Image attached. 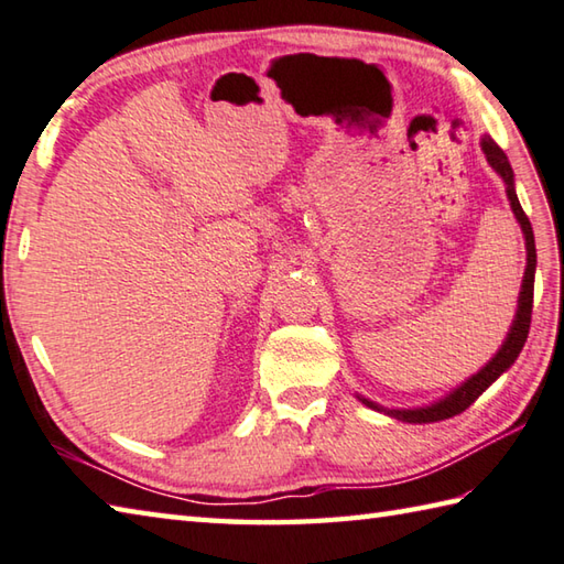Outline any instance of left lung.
<instances>
[{
    "label": "left lung",
    "mask_w": 564,
    "mask_h": 564,
    "mask_svg": "<svg viewBox=\"0 0 564 564\" xmlns=\"http://www.w3.org/2000/svg\"><path fill=\"white\" fill-rule=\"evenodd\" d=\"M480 148L486 152V160L490 162V167H494L500 177L506 182V192H508V199H510V207H513L516 219L520 221V229L525 234V249H528V265H525V275H523V291H520V301H518V313H516V321L513 327H510V333L506 337L503 347H500L498 355L490 360L484 370L478 375L470 377L464 384H460L456 392L448 394L442 402H436L432 406H422V409H384L389 416L394 419H402V422L409 424H429V422H442V419L448 416H456L460 412H466V409L476 402V399L486 392V389L494 384L500 375H503L510 365L516 362V357L523 350V345L528 340V333H530V317H532V291H535V263H538V253H535V237H532V227H530V219L528 214L523 212L518 202V194L513 187V167H510V162L506 158V152L500 150L494 140L484 138L480 142ZM367 406L372 409H380L372 402H367L362 399Z\"/></svg>",
    "instance_id": "obj_1"
}]
</instances>
